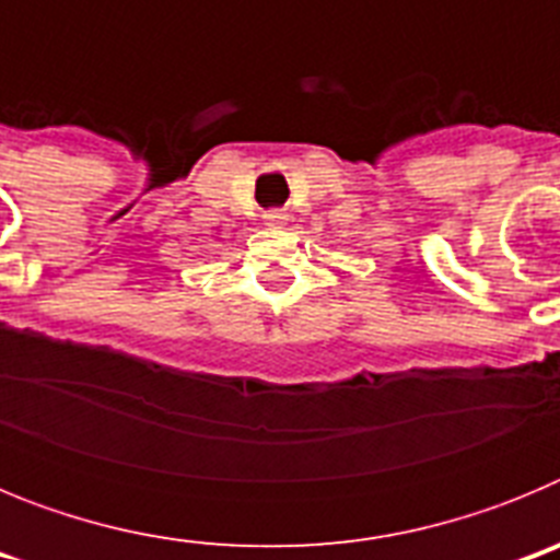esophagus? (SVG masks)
I'll use <instances>...</instances> for the list:
<instances>
[{"label": "esophagus", "instance_id": "esophagus-1", "mask_svg": "<svg viewBox=\"0 0 560 560\" xmlns=\"http://www.w3.org/2000/svg\"><path fill=\"white\" fill-rule=\"evenodd\" d=\"M264 219H266V224H269V226H280V224H285V221H289V215H285L283 210H269Z\"/></svg>", "mask_w": 560, "mask_h": 560}]
</instances>
